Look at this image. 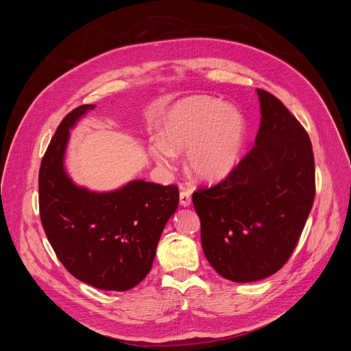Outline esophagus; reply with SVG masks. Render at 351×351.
Returning a JSON list of instances; mask_svg holds the SVG:
<instances>
[{"mask_svg": "<svg viewBox=\"0 0 351 351\" xmlns=\"http://www.w3.org/2000/svg\"><path fill=\"white\" fill-rule=\"evenodd\" d=\"M180 198V204L183 207H189L191 204V193L189 190H182L179 194Z\"/></svg>", "mask_w": 351, "mask_h": 351, "instance_id": "obj_1", "label": "esophagus"}]
</instances>
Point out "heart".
<instances>
[{"label": "heart", "mask_w": 351, "mask_h": 351, "mask_svg": "<svg viewBox=\"0 0 351 351\" xmlns=\"http://www.w3.org/2000/svg\"><path fill=\"white\" fill-rule=\"evenodd\" d=\"M247 125L233 106L208 95L189 97L178 103L164 126V139L152 143V154L164 167H172L175 152L186 153V164L198 179L218 180L237 164Z\"/></svg>", "instance_id": "1"}]
</instances>
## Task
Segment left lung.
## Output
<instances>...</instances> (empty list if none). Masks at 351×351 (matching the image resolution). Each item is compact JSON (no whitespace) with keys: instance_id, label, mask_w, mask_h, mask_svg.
I'll return each instance as SVG.
<instances>
[{"instance_id":"1","label":"left lung","mask_w":351,"mask_h":351,"mask_svg":"<svg viewBox=\"0 0 351 351\" xmlns=\"http://www.w3.org/2000/svg\"><path fill=\"white\" fill-rule=\"evenodd\" d=\"M256 145L210 187L193 193L211 267L233 282H254L290 258L313 208L315 164L308 133L274 94L257 88Z\"/></svg>"}]
</instances>
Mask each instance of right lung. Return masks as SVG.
I'll return each instance as SVG.
<instances>
[{"mask_svg": "<svg viewBox=\"0 0 351 351\" xmlns=\"http://www.w3.org/2000/svg\"><path fill=\"white\" fill-rule=\"evenodd\" d=\"M94 106H80L60 123L38 172L40 219L62 265L101 290L138 285L156 258L161 233L176 211V184L133 180L119 190L94 193L72 183L64 169L69 129Z\"/></svg>", "mask_w": 351, "mask_h": 351, "instance_id": "right-lung-1", "label": "right lung"}]
</instances>
